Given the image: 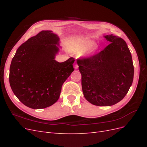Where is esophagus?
<instances>
[{"label": "esophagus", "mask_w": 147, "mask_h": 147, "mask_svg": "<svg viewBox=\"0 0 147 147\" xmlns=\"http://www.w3.org/2000/svg\"><path fill=\"white\" fill-rule=\"evenodd\" d=\"M78 64H77V63H75V64H74V68H75V69H78Z\"/></svg>", "instance_id": "obj_1"}]
</instances>
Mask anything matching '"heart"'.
Here are the masks:
<instances>
[{
    "label": "heart",
    "instance_id": "obj_1",
    "mask_svg": "<svg viewBox=\"0 0 147 147\" xmlns=\"http://www.w3.org/2000/svg\"><path fill=\"white\" fill-rule=\"evenodd\" d=\"M92 43L91 40H82L73 43L70 47V50L76 53H82L85 51L86 54H91L97 48L95 43Z\"/></svg>",
    "mask_w": 147,
    "mask_h": 147
}]
</instances>
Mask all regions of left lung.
<instances>
[{
	"label": "left lung",
	"mask_w": 147,
	"mask_h": 147,
	"mask_svg": "<svg viewBox=\"0 0 147 147\" xmlns=\"http://www.w3.org/2000/svg\"><path fill=\"white\" fill-rule=\"evenodd\" d=\"M104 50L77 61L84 97L97 106H110L121 100L132 85L134 65L126 42L113 35L104 36Z\"/></svg>",
	"instance_id": "8db88e82"
}]
</instances>
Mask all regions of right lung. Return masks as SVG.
<instances>
[{
  "mask_svg": "<svg viewBox=\"0 0 147 147\" xmlns=\"http://www.w3.org/2000/svg\"><path fill=\"white\" fill-rule=\"evenodd\" d=\"M59 38L42 30L18 48L10 67L9 82L15 95L29 108L40 109L58 100L62 86L74 69V57L59 63Z\"/></svg>",
  "mask_w": 147,
  "mask_h": 147,
  "instance_id": "1",
  "label": "right lung"
}]
</instances>
